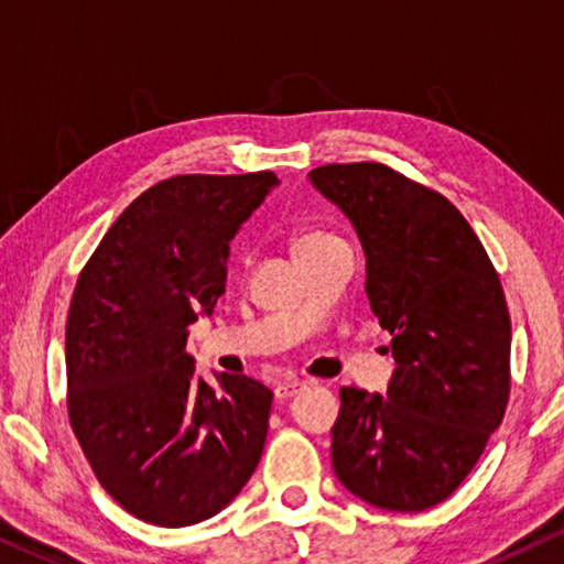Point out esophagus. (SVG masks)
Masks as SVG:
<instances>
[{"label": "esophagus", "mask_w": 564, "mask_h": 564, "mask_svg": "<svg viewBox=\"0 0 564 564\" xmlns=\"http://www.w3.org/2000/svg\"><path fill=\"white\" fill-rule=\"evenodd\" d=\"M307 384L303 380H284L274 388V395L276 398H295L297 392H303Z\"/></svg>", "instance_id": "34e87169"}]
</instances>
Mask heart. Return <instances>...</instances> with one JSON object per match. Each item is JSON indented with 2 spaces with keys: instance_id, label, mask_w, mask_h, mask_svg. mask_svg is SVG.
<instances>
[{
  "instance_id": "b5f03b06",
  "label": "heart",
  "mask_w": 564,
  "mask_h": 564,
  "mask_svg": "<svg viewBox=\"0 0 564 564\" xmlns=\"http://www.w3.org/2000/svg\"><path fill=\"white\" fill-rule=\"evenodd\" d=\"M330 241H338L334 234H328V230H321V228H305V230H297L295 238H292V251L297 253H305V251H313L318 249V246H326Z\"/></svg>"
}]
</instances>
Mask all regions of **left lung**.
<instances>
[{
  "label": "left lung",
  "instance_id": "left-lung-1",
  "mask_svg": "<svg viewBox=\"0 0 564 564\" xmlns=\"http://www.w3.org/2000/svg\"><path fill=\"white\" fill-rule=\"evenodd\" d=\"M307 176L357 230L369 305L395 357L388 395L341 388L334 473L384 511H426L473 473L503 421L511 392L503 288L465 215L438 192L377 161Z\"/></svg>",
  "mask_w": 564,
  "mask_h": 564
}]
</instances>
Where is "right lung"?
Returning <instances> with one entry per match:
<instances>
[{"mask_svg": "<svg viewBox=\"0 0 564 564\" xmlns=\"http://www.w3.org/2000/svg\"><path fill=\"white\" fill-rule=\"evenodd\" d=\"M280 180L180 174L130 203L82 269L66 321L68 421L135 519L180 529L234 500L264 452L272 390L195 372L187 328L226 292L230 238Z\"/></svg>", "mask_w": 564, "mask_h": 564, "instance_id": "1", "label": "right lung"}]
</instances>
